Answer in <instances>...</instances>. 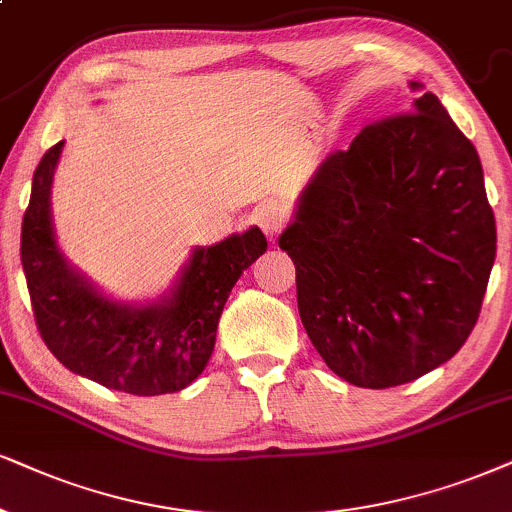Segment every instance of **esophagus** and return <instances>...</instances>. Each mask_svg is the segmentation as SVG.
Here are the masks:
<instances>
[{
	"label": "esophagus",
	"mask_w": 512,
	"mask_h": 512,
	"mask_svg": "<svg viewBox=\"0 0 512 512\" xmlns=\"http://www.w3.org/2000/svg\"><path fill=\"white\" fill-rule=\"evenodd\" d=\"M255 222L269 238H274L283 226V212L274 203H264L255 210Z\"/></svg>",
	"instance_id": "esophagus-1"
}]
</instances>
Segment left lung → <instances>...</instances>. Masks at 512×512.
Segmentation results:
<instances>
[{"mask_svg": "<svg viewBox=\"0 0 512 512\" xmlns=\"http://www.w3.org/2000/svg\"><path fill=\"white\" fill-rule=\"evenodd\" d=\"M361 129L307 181L278 236L309 340L347 383L383 390L449 361L480 316L496 222L475 146L442 101Z\"/></svg>", "mask_w": 512, "mask_h": 512, "instance_id": "8db88e82", "label": "left lung"}]
</instances>
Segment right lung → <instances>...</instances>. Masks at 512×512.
<instances>
[{
  "mask_svg": "<svg viewBox=\"0 0 512 512\" xmlns=\"http://www.w3.org/2000/svg\"><path fill=\"white\" fill-rule=\"evenodd\" d=\"M63 144L44 153L23 217L21 264L32 312L51 354L70 371L118 392L155 397L189 387L208 366L231 288L267 252L260 226L196 245L160 295L103 293L63 255L51 217V184Z\"/></svg>",
  "mask_w": 512,
  "mask_h": 512,
  "instance_id": "add662e5",
  "label": "right lung"
}]
</instances>
